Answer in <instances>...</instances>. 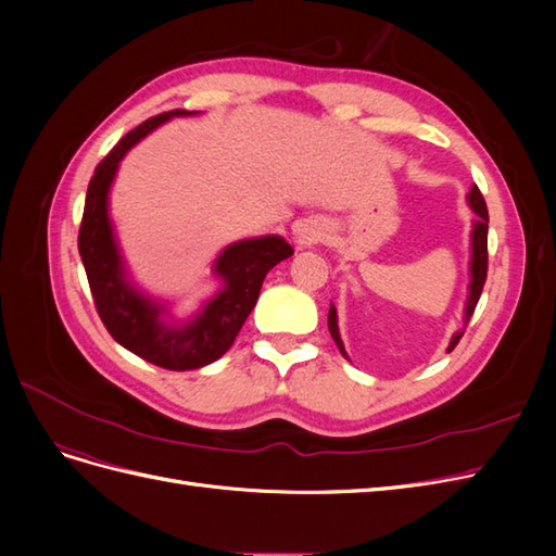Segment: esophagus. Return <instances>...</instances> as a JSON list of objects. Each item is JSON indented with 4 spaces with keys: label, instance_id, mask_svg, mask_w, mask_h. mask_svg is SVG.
Returning a JSON list of instances; mask_svg holds the SVG:
<instances>
[{
    "label": "esophagus",
    "instance_id": "obj_1",
    "mask_svg": "<svg viewBox=\"0 0 556 556\" xmlns=\"http://www.w3.org/2000/svg\"><path fill=\"white\" fill-rule=\"evenodd\" d=\"M325 237H327V229H325V225L319 223V220L301 223L296 227V233H294L299 248H311V245H315L319 241H325Z\"/></svg>",
    "mask_w": 556,
    "mask_h": 556
}]
</instances>
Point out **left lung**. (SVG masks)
<instances>
[{
	"label": "left lung",
	"mask_w": 556,
	"mask_h": 556,
	"mask_svg": "<svg viewBox=\"0 0 556 556\" xmlns=\"http://www.w3.org/2000/svg\"><path fill=\"white\" fill-rule=\"evenodd\" d=\"M468 199V206L473 208V213L478 215L473 220V229H470V262H468V268H470V282H468V299H466V306H464V325H468L470 315H473L476 306H478V299L482 294V288H484V278H486V225H490V213H486V206H484V199L478 190V185H470V190L466 194ZM329 333L331 339L336 341V345H339L341 355L345 359L348 352L343 348V341H341V333H339V315H336V308L331 304L329 308ZM464 336V329L457 331L452 336V341L447 345V352L459 343V339Z\"/></svg>",
	"instance_id": "8db88e82"
}]
</instances>
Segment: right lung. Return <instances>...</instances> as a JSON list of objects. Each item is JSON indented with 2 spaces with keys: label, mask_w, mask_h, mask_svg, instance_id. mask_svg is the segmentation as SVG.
I'll use <instances>...</instances> for the list:
<instances>
[{
  "label": "right lung",
  "mask_w": 556,
  "mask_h": 556,
  "mask_svg": "<svg viewBox=\"0 0 556 556\" xmlns=\"http://www.w3.org/2000/svg\"><path fill=\"white\" fill-rule=\"evenodd\" d=\"M197 113L182 109L160 113L117 141L94 169L78 231V252L104 327L134 355L169 371H192L220 359L255 308L266 274L294 255L292 245L276 233L229 243L213 262V276L220 280V290L185 323L169 313V304L141 292L129 280L109 213L115 174L123 157L150 131L172 117Z\"/></svg>",
  "instance_id": "right-lung-1"
}]
</instances>
